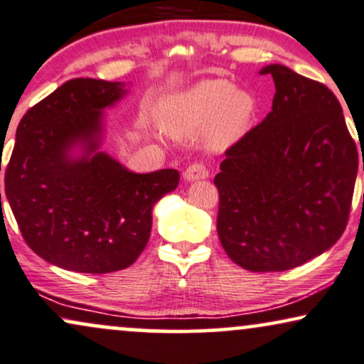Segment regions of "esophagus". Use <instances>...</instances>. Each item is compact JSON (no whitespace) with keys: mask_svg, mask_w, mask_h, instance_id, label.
Returning <instances> with one entry per match:
<instances>
[{"mask_svg":"<svg viewBox=\"0 0 364 364\" xmlns=\"http://www.w3.org/2000/svg\"><path fill=\"white\" fill-rule=\"evenodd\" d=\"M186 181H196V179H205L208 178V168L203 163H195L190 164L183 173Z\"/></svg>","mask_w":364,"mask_h":364,"instance_id":"obj_1","label":"esophagus"}]
</instances>
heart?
<instances>
[{
	"mask_svg": "<svg viewBox=\"0 0 364 364\" xmlns=\"http://www.w3.org/2000/svg\"><path fill=\"white\" fill-rule=\"evenodd\" d=\"M252 113L251 96L235 91L227 80H208L166 100L161 124L173 137H193L204 127L210 146L225 147L240 137Z\"/></svg>",
	"mask_w": 364,
	"mask_h": 364,
	"instance_id": "heart-1",
	"label": "heart"
}]
</instances>
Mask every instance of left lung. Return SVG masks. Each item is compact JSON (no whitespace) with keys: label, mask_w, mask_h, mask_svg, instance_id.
<instances>
[{"label":"left lung","mask_w":364,"mask_h":364,"mask_svg":"<svg viewBox=\"0 0 364 364\" xmlns=\"http://www.w3.org/2000/svg\"><path fill=\"white\" fill-rule=\"evenodd\" d=\"M261 74L277 86L271 112L227 149L213 179L222 247L254 273L296 268L334 246L358 174L356 144L329 87L282 64Z\"/></svg>","instance_id":"1"}]
</instances>
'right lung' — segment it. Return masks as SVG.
Returning <instances> with one entry per match:
<instances>
[{
    "mask_svg": "<svg viewBox=\"0 0 364 364\" xmlns=\"http://www.w3.org/2000/svg\"><path fill=\"white\" fill-rule=\"evenodd\" d=\"M125 93V82L69 80L16 129L8 203L28 247L63 269L103 274L134 264L151 235L152 207L179 183L176 169L137 174L98 151L102 110ZM76 145L80 158L70 156Z\"/></svg>",
    "mask_w": 364,
    "mask_h": 364,
    "instance_id": "add662e5",
    "label": "right lung"
}]
</instances>
